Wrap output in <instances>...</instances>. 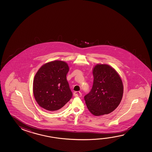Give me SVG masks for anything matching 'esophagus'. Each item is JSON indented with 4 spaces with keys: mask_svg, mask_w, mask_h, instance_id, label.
I'll use <instances>...</instances> for the list:
<instances>
[{
    "mask_svg": "<svg viewBox=\"0 0 152 152\" xmlns=\"http://www.w3.org/2000/svg\"><path fill=\"white\" fill-rule=\"evenodd\" d=\"M74 95L76 97H81L82 96V93L80 92H75L74 93Z\"/></svg>",
    "mask_w": 152,
    "mask_h": 152,
    "instance_id": "34e87169",
    "label": "esophagus"
}]
</instances>
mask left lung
Returning a JSON list of instances; mask_svg holds the SVG:
<instances>
[{
  "label": "left lung",
  "instance_id": "1",
  "mask_svg": "<svg viewBox=\"0 0 152 152\" xmlns=\"http://www.w3.org/2000/svg\"><path fill=\"white\" fill-rule=\"evenodd\" d=\"M93 85L84 96L90 112L95 116L113 111L122 100L124 85L117 71L107 64H97L93 68Z\"/></svg>",
  "mask_w": 152,
  "mask_h": 152
}]
</instances>
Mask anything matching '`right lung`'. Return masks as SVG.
<instances>
[{"mask_svg": "<svg viewBox=\"0 0 152 152\" xmlns=\"http://www.w3.org/2000/svg\"><path fill=\"white\" fill-rule=\"evenodd\" d=\"M66 62L55 60L42 65L36 73L33 92L37 104L49 111H58L72 97L66 76Z\"/></svg>", "mask_w": 152, "mask_h": 152, "instance_id": "add662e5", "label": "right lung"}]
</instances>
